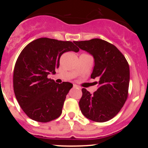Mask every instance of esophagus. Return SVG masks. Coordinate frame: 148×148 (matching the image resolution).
Segmentation results:
<instances>
[{
    "instance_id": "obj_1",
    "label": "esophagus",
    "mask_w": 148,
    "mask_h": 148,
    "mask_svg": "<svg viewBox=\"0 0 148 148\" xmlns=\"http://www.w3.org/2000/svg\"><path fill=\"white\" fill-rule=\"evenodd\" d=\"M73 87H74V88H81L79 87V86H78L77 85H76V84L73 85Z\"/></svg>"
}]
</instances>
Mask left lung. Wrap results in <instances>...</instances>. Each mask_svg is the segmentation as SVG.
<instances>
[{
    "instance_id": "obj_1",
    "label": "left lung",
    "mask_w": 148,
    "mask_h": 148,
    "mask_svg": "<svg viewBox=\"0 0 148 148\" xmlns=\"http://www.w3.org/2000/svg\"><path fill=\"white\" fill-rule=\"evenodd\" d=\"M95 59L92 79L99 78V88L93 94L82 89L81 111L92 121H108L120 112L128 97L130 66L116 47L101 39L74 42Z\"/></svg>"
}]
</instances>
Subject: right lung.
I'll return each instance as SVG.
<instances>
[{
  "instance_id": "1",
  "label": "right lung",
  "mask_w": 148,
  "mask_h": 148,
  "mask_svg": "<svg viewBox=\"0 0 148 148\" xmlns=\"http://www.w3.org/2000/svg\"><path fill=\"white\" fill-rule=\"evenodd\" d=\"M78 52L69 41L42 37L34 40L22 50L14 69L13 87L18 104L32 120L48 123L62 113L66 95L73 85L56 84L49 79L58 68L62 54Z\"/></svg>"
}]
</instances>
